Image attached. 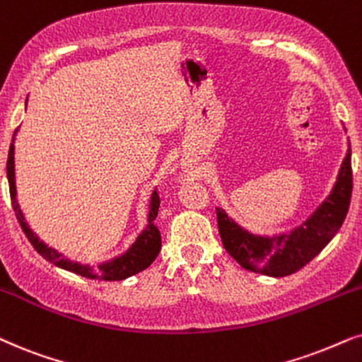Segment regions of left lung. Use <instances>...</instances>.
Returning a JSON list of instances; mask_svg holds the SVG:
<instances>
[{
	"instance_id": "left-lung-1",
	"label": "left lung",
	"mask_w": 362,
	"mask_h": 362,
	"mask_svg": "<svg viewBox=\"0 0 362 362\" xmlns=\"http://www.w3.org/2000/svg\"><path fill=\"white\" fill-rule=\"evenodd\" d=\"M353 192L351 144L331 194L289 234L256 236L233 221L224 209L216 208L219 236L224 250L244 269L273 278H283L299 271L325 250L344 223Z\"/></svg>"
}]
</instances>
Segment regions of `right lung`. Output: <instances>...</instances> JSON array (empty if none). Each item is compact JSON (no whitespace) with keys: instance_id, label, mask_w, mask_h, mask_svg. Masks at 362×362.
<instances>
[{"instance_id":"right-lung-1","label":"right lung","mask_w":362,"mask_h":362,"mask_svg":"<svg viewBox=\"0 0 362 362\" xmlns=\"http://www.w3.org/2000/svg\"><path fill=\"white\" fill-rule=\"evenodd\" d=\"M28 101V100H26ZM18 131V129H16ZM15 131V134H16ZM15 134H13L11 146H9L8 153V163H6V175L9 182V196H11V204L13 209L16 213V219L20 223L23 233L26 234L28 241L31 243V246L45 257L46 261L53 262L54 266L63 267V269L71 271L74 274L83 276V278L89 279H101V281H121L129 278V276L138 274L141 271L146 269L148 266H151V262L156 259V256L161 251V234L159 229L154 224V219L158 216L159 208V196L154 191L151 194V201H149V213H148V226L141 231V234L136 238L133 246L129 247L124 255L115 259L98 264V267L91 266H83L79 262H73L59 255L58 251L53 247H48L43 241H40V238L31 231L25 221V216H23L20 206L16 201V185H15Z\"/></svg>"}]
</instances>
